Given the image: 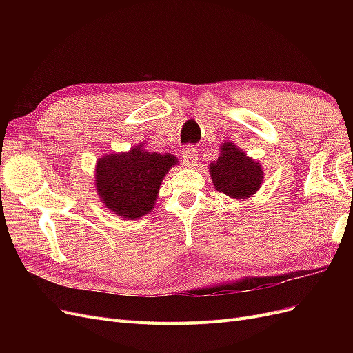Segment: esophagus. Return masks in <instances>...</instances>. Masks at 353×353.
Listing matches in <instances>:
<instances>
[{
	"label": "esophagus",
	"mask_w": 353,
	"mask_h": 353,
	"mask_svg": "<svg viewBox=\"0 0 353 353\" xmlns=\"http://www.w3.org/2000/svg\"><path fill=\"white\" fill-rule=\"evenodd\" d=\"M183 162H184V166H187V168H193V166L197 165L199 156L196 153L194 147H187L185 148L184 154H183Z\"/></svg>",
	"instance_id": "obj_1"
}]
</instances>
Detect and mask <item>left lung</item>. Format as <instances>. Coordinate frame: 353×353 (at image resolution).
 Instances as JSON below:
<instances>
[{
  "mask_svg": "<svg viewBox=\"0 0 353 353\" xmlns=\"http://www.w3.org/2000/svg\"><path fill=\"white\" fill-rule=\"evenodd\" d=\"M213 187L234 200H245L259 191L263 169L258 160L245 154L232 141L221 145L219 156L209 165Z\"/></svg>",
  "mask_w": 353,
  "mask_h": 353,
  "instance_id": "obj_1",
  "label": "left lung"
}]
</instances>
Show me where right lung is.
Returning <instances> with one entry per match:
<instances>
[{"label":"right lung","mask_w":353,"mask_h":353,"mask_svg":"<svg viewBox=\"0 0 353 353\" xmlns=\"http://www.w3.org/2000/svg\"><path fill=\"white\" fill-rule=\"evenodd\" d=\"M178 165L170 153H152L143 144L130 152L104 154L95 163V190L103 205L125 219H140L150 213L162 181Z\"/></svg>","instance_id":"obj_1"}]
</instances>
